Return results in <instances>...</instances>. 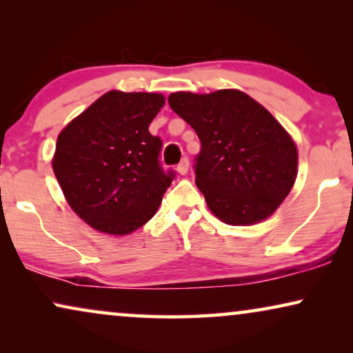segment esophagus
<instances>
[{
  "instance_id": "34e87169",
  "label": "esophagus",
  "mask_w": 353,
  "mask_h": 353,
  "mask_svg": "<svg viewBox=\"0 0 353 353\" xmlns=\"http://www.w3.org/2000/svg\"><path fill=\"white\" fill-rule=\"evenodd\" d=\"M188 168H190V161H188V157H183L181 162L178 163L176 170H178V173H180V175H186Z\"/></svg>"
}]
</instances>
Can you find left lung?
Wrapping results in <instances>:
<instances>
[{
  "label": "left lung",
  "instance_id": "1",
  "mask_svg": "<svg viewBox=\"0 0 353 353\" xmlns=\"http://www.w3.org/2000/svg\"><path fill=\"white\" fill-rule=\"evenodd\" d=\"M168 104L201 141L194 175L209 209L228 225L272 215L297 175L296 144L278 120L238 90L172 93Z\"/></svg>",
  "mask_w": 353,
  "mask_h": 353
}]
</instances>
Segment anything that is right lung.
Returning a JSON list of instances; mask_svg holds the SVG:
<instances>
[{"mask_svg":"<svg viewBox=\"0 0 353 353\" xmlns=\"http://www.w3.org/2000/svg\"><path fill=\"white\" fill-rule=\"evenodd\" d=\"M165 103L157 93L109 91L62 130L52 170L81 220L128 234L152 219L175 172L163 170L162 139L149 123Z\"/></svg>","mask_w":353,"mask_h":353,"instance_id":"add662e5","label":"right lung"}]
</instances>
